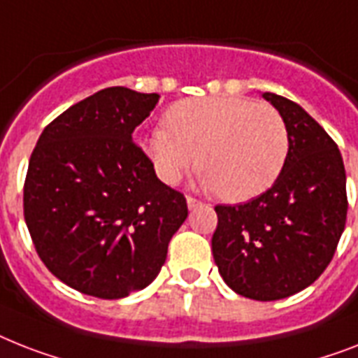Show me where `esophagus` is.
<instances>
[{
	"mask_svg": "<svg viewBox=\"0 0 358 358\" xmlns=\"http://www.w3.org/2000/svg\"><path fill=\"white\" fill-rule=\"evenodd\" d=\"M187 206L189 209H196L202 206V202H200L199 199H194V196H187Z\"/></svg>",
	"mask_w": 358,
	"mask_h": 358,
	"instance_id": "34e87169",
	"label": "esophagus"
}]
</instances>
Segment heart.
<instances>
[{
    "label": "heart",
    "mask_w": 358,
    "mask_h": 358,
    "mask_svg": "<svg viewBox=\"0 0 358 358\" xmlns=\"http://www.w3.org/2000/svg\"><path fill=\"white\" fill-rule=\"evenodd\" d=\"M158 176L176 184L199 164L202 184L226 200L243 202L272 187L289 158L281 113L245 97H202L174 103L165 127L143 141Z\"/></svg>",
    "instance_id": "b5f03b06"
}]
</instances>
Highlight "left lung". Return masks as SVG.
Returning a JSON list of instances; mask_svg holds the SVG:
<instances>
[{
	"instance_id": "8db88e82",
	"label": "left lung",
	"mask_w": 358,
	"mask_h": 358,
	"mask_svg": "<svg viewBox=\"0 0 358 358\" xmlns=\"http://www.w3.org/2000/svg\"><path fill=\"white\" fill-rule=\"evenodd\" d=\"M289 130L290 150L275 184L250 202L215 206L211 252L222 280L257 301L315 283L338 246L348 215L345 169L329 134L290 99L263 94Z\"/></svg>"
}]
</instances>
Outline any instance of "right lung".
I'll return each mask as SVG.
<instances>
[{"instance_id": "add662e5", "label": "right lung", "mask_w": 358, "mask_h": 358, "mask_svg": "<svg viewBox=\"0 0 358 358\" xmlns=\"http://www.w3.org/2000/svg\"><path fill=\"white\" fill-rule=\"evenodd\" d=\"M158 94L113 86L62 112L38 138L23 217L38 257L83 294L117 300L154 281L187 202L132 139Z\"/></svg>"}]
</instances>
